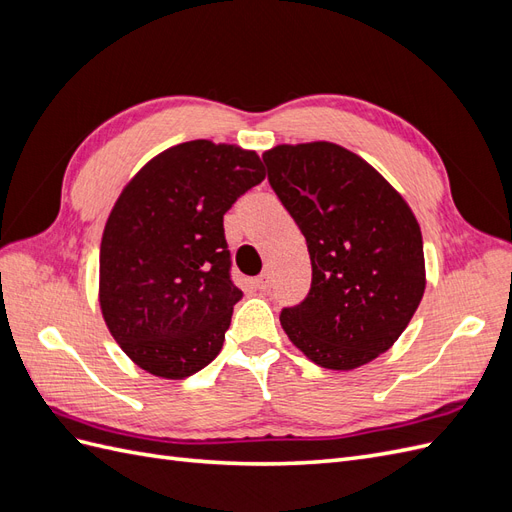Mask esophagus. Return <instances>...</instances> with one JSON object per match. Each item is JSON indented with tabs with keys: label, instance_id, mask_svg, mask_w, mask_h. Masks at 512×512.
Returning a JSON list of instances; mask_svg holds the SVG:
<instances>
[{
	"label": "esophagus",
	"instance_id": "1",
	"mask_svg": "<svg viewBox=\"0 0 512 512\" xmlns=\"http://www.w3.org/2000/svg\"><path fill=\"white\" fill-rule=\"evenodd\" d=\"M254 286H256L258 290H262V292L271 290V286H273V277H271V273H269V271H265V273H260L258 277H254Z\"/></svg>",
	"mask_w": 512,
	"mask_h": 512
}]
</instances>
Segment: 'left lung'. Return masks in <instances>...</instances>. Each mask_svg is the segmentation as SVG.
Returning a JSON list of instances; mask_svg holds the SVG:
<instances>
[{
    "label": "left lung",
    "instance_id": "left-lung-1",
    "mask_svg": "<svg viewBox=\"0 0 512 512\" xmlns=\"http://www.w3.org/2000/svg\"><path fill=\"white\" fill-rule=\"evenodd\" d=\"M262 160L312 260V288L282 309V329L320 367L374 361L406 331L425 292L412 209L374 166L335 143L277 145Z\"/></svg>",
    "mask_w": 512,
    "mask_h": 512
}]
</instances>
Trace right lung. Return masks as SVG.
Returning <instances> with one entry per match:
<instances>
[{"label": "right lung", "instance_id": "add662e5", "mask_svg": "<svg viewBox=\"0 0 512 512\" xmlns=\"http://www.w3.org/2000/svg\"><path fill=\"white\" fill-rule=\"evenodd\" d=\"M262 179L256 151L200 138L162 151L119 194L100 245V309L149 374L183 380L220 354L243 297L224 213Z\"/></svg>", "mask_w": 512, "mask_h": 512}]
</instances>
